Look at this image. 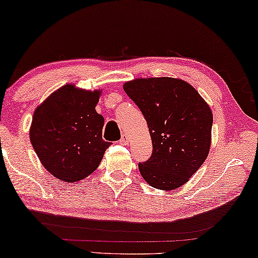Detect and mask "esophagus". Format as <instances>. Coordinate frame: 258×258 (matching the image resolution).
<instances>
[{"instance_id":"obj_1","label":"esophagus","mask_w":258,"mask_h":258,"mask_svg":"<svg viewBox=\"0 0 258 258\" xmlns=\"http://www.w3.org/2000/svg\"><path fill=\"white\" fill-rule=\"evenodd\" d=\"M128 142H129V136L128 135H122V137H121V140H119V143L121 144H128Z\"/></svg>"}]
</instances>
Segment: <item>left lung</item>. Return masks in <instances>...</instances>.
Wrapping results in <instances>:
<instances>
[{
  "label": "left lung",
  "mask_w": 258,
  "mask_h": 258,
  "mask_svg": "<svg viewBox=\"0 0 258 258\" xmlns=\"http://www.w3.org/2000/svg\"><path fill=\"white\" fill-rule=\"evenodd\" d=\"M123 89L142 111L153 142L150 158L139 163L142 177L160 190L185 184L209 154V104L188 82L172 77L136 79Z\"/></svg>",
  "instance_id": "8db88e82"
}]
</instances>
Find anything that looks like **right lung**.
Here are the masks:
<instances>
[{
	"label": "right lung",
	"instance_id": "1",
	"mask_svg": "<svg viewBox=\"0 0 258 258\" xmlns=\"http://www.w3.org/2000/svg\"><path fill=\"white\" fill-rule=\"evenodd\" d=\"M100 95L66 84L35 109L30 142L43 167L63 182L93 174L111 144L102 139L104 118L95 110Z\"/></svg>",
	"mask_w": 258,
	"mask_h": 258
}]
</instances>
